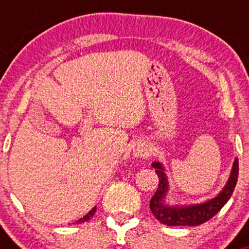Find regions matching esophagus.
Here are the masks:
<instances>
[{
    "label": "esophagus",
    "mask_w": 249,
    "mask_h": 249,
    "mask_svg": "<svg viewBox=\"0 0 249 249\" xmlns=\"http://www.w3.org/2000/svg\"><path fill=\"white\" fill-rule=\"evenodd\" d=\"M148 147L146 142L144 141H137L133 142L132 144V154L136 158H141V157H144L145 154H147Z\"/></svg>",
    "instance_id": "esophagus-1"
}]
</instances>
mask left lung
<instances>
[{
  "label": "left lung",
  "instance_id": "8db88e82",
  "mask_svg": "<svg viewBox=\"0 0 249 249\" xmlns=\"http://www.w3.org/2000/svg\"><path fill=\"white\" fill-rule=\"evenodd\" d=\"M151 165L158 174L159 185L150 201V208L153 215L167 226H198L206 222L225 206L238 181L239 160L235 158L230 178L218 196L201 202H185L171 187L164 164L154 160Z\"/></svg>",
  "mask_w": 249,
  "mask_h": 249
}]
</instances>
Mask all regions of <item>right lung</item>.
Masks as SVG:
<instances>
[{
	"label": "right lung",
	"mask_w": 249,
	"mask_h": 249,
	"mask_svg": "<svg viewBox=\"0 0 249 249\" xmlns=\"http://www.w3.org/2000/svg\"><path fill=\"white\" fill-rule=\"evenodd\" d=\"M95 213H96V207H93L92 210H91L90 212H89V213L85 214V215L83 216V218H81L79 220H77L76 224L78 225V224H83V222H87V221H89V220H90L91 218H92L93 215H95Z\"/></svg>",
	"instance_id": "right-lung-1"
}]
</instances>
